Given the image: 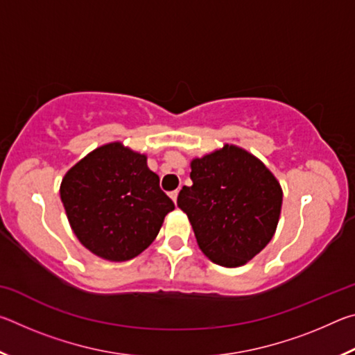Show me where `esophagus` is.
Listing matches in <instances>:
<instances>
[{
  "label": "esophagus",
  "mask_w": 355,
  "mask_h": 355,
  "mask_svg": "<svg viewBox=\"0 0 355 355\" xmlns=\"http://www.w3.org/2000/svg\"><path fill=\"white\" fill-rule=\"evenodd\" d=\"M169 196H171V199L173 200V203H175V202H177V197H178V189H175V191H172Z\"/></svg>",
  "instance_id": "34e87169"
}]
</instances>
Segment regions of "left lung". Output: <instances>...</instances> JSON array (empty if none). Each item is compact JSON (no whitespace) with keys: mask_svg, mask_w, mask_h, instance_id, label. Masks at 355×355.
<instances>
[{"mask_svg":"<svg viewBox=\"0 0 355 355\" xmlns=\"http://www.w3.org/2000/svg\"><path fill=\"white\" fill-rule=\"evenodd\" d=\"M192 186L177 205L186 213L200 250L213 263L238 268L271 241L282 209V186L263 161L224 144L191 161Z\"/></svg>","mask_w":355,"mask_h":355,"instance_id":"1","label":"left lung"}]
</instances>
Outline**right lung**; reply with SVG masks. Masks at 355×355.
Instances as JSON below:
<instances>
[{"mask_svg":"<svg viewBox=\"0 0 355 355\" xmlns=\"http://www.w3.org/2000/svg\"><path fill=\"white\" fill-rule=\"evenodd\" d=\"M59 192L76 238L107 261H127L146 250L175 208L148 169L147 155L119 141L78 161Z\"/></svg>","mask_w":355,"mask_h":355,"instance_id":"add662e5","label":"right lung"}]
</instances>
